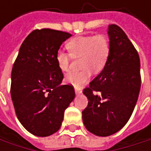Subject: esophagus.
I'll list each match as a JSON object with an SVG mask.
<instances>
[{
    "mask_svg": "<svg viewBox=\"0 0 151 151\" xmlns=\"http://www.w3.org/2000/svg\"><path fill=\"white\" fill-rule=\"evenodd\" d=\"M82 93V91L79 88H75V93L76 94H80Z\"/></svg>",
    "mask_w": 151,
    "mask_h": 151,
    "instance_id": "34e87169",
    "label": "esophagus"
}]
</instances>
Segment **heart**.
<instances>
[{
  "label": "heart",
  "mask_w": 151,
  "mask_h": 151,
  "mask_svg": "<svg viewBox=\"0 0 151 151\" xmlns=\"http://www.w3.org/2000/svg\"><path fill=\"white\" fill-rule=\"evenodd\" d=\"M67 48L69 52L58 50L56 53V62L58 68L65 72L67 71L72 57L80 59L81 71L69 72L65 80L67 84L76 87L86 84L91 73H99L103 70L110 55V44L105 35L100 34L97 36H82L77 37L68 42Z\"/></svg>",
  "instance_id": "heart-1"
}]
</instances>
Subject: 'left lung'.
<instances>
[{
  "instance_id": "8db88e82",
  "label": "left lung",
  "mask_w": 151,
  "mask_h": 151,
  "mask_svg": "<svg viewBox=\"0 0 151 151\" xmlns=\"http://www.w3.org/2000/svg\"><path fill=\"white\" fill-rule=\"evenodd\" d=\"M110 55L102 72L83 93L88 105L82 111L86 129L98 136L118 132L129 122L141 88L140 58L125 32L108 26Z\"/></svg>"
}]
</instances>
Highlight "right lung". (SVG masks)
I'll return each instance as SVG.
<instances>
[{"instance_id": "right-lung-1", "label": "right lung", "mask_w": 151, "mask_h": 151, "mask_svg": "<svg viewBox=\"0 0 151 151\" xmlns=\"http://www.w3.org/2000/svg\"><path fill=\"white\" fill-rule=\"evenodd\" d=\"M71 36L61 30L35 29L22 44L14 63L10 93L15 114L34 136L56 133L75 97L72 85H60L64 74L56 62L59 47Z\"/></svg>"}]
</instances>
